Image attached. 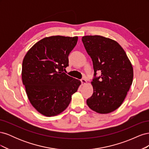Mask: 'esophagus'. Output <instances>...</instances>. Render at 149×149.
I'll return each mask as SVG.
<instances>
[{"label": "esophagus", "mask_w": 149, "mask_h": 149, "mask_svg": "<svg viewBox=\"0 0 149 149\" xmlns=\"http://www.w3.org/2000/svg\"><path fill=\"white\" fill-rule=\"evenodd\" d=\"M81 84L83 86L87 84V81H86V79H84V78L81 79Z\"/></svg>", "instance_id": "obj_1"}]
</instances>
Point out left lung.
<instances>
[{
	"mask_svg": "<svg viewBox=\"0 0 149 149\" xmlns=\"http://www.w3.org/2000/svg\"><path fill=\"white\" fill-rule=\"evenodd\" d=\"M82 42L94 71L91 82L94 92L86 103L97 113H110L120 106L132 85V64L124 49L113 40L89 35L83 37ZM97 70L102 73L99 77H96Z\"/></svg>",
	"mask_w": 149,
	"mask_h": 149,
	"instance_id": "1",
	"label": "left lung"
}]
</instances>
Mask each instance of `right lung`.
Masks as SVG:
<instances>
[{"label":"right lung","mask_w":149,"mask_h":149,"mask_svg":"<svg viewBox=\"0 0 149 149\" xmlns=\"http://www.w3.org/2000/svg\"><path fill=\"white\" fill-rule=\"evenodd\" d=\"M78 37L52 36L31 47L22 63V79L30 103L40 114H60L68 106L79 80L64 73Z\"/></svg>","instance_id":"right-lung-1"}]
</instances>
